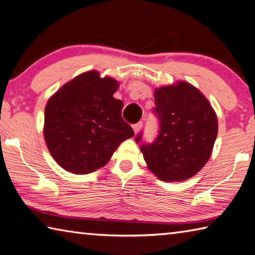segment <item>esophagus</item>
I'll return each mask as SVG.
<instances>
[{"mask_svg":"<svg viewBox=\"0 0 255 255\" xmlns=\"http://www.w3.org/2000/svg\"><path fill=\"white\" fill-rule=\"evenodd\" d=\"M141 127H142V122H139V123H137V124H135V125H132L133 132L137 133L138 131L140 130V128H141Z\"/></svg>","mask_w":255,"mask_h":255,"instance_id":"1","label":"esophagus"}]
</instances>
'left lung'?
Masks as SVG:
<instances>
[{
	"label": "left lung",
	"instance_id": "left-lung-1",
	"mask_svg": "<svg viewBox=\"0 0 255 255\" xmlns=\"http://www.w3.org/2000/svg\"><path fill=\"white\" fill-rule=\"evenodd\" d=\"M154 113L159 120L158 136L151 143L141 142L143 159L164 182L191 178L210 159L217 136V117L211 104L191 83L179 81L157 88Z\"/></svg>",
	"mask_w": 255,
	"mask_h": 255
}]
</instances>
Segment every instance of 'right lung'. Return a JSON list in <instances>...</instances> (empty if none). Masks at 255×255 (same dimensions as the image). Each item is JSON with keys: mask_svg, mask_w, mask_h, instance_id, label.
I'll return each instance as SVG.
<instances>
[{"mask_svg": "<svg viewBox=\"0 0 255 255\" xmlns=\"http://www.w3.org/2000/svg\"><path fill=\"white\" fill-rule=\"evenodd\" d=\"M118 82L88 71L66 83L44 110V139L54 160L73 174L103 167L124 140L133 136L114 98Z\"/></svg>", "mask_w": 255, "mask_h": 255, "instance_id": "right-lung-1", "label": "right lung"}]
</instances>
